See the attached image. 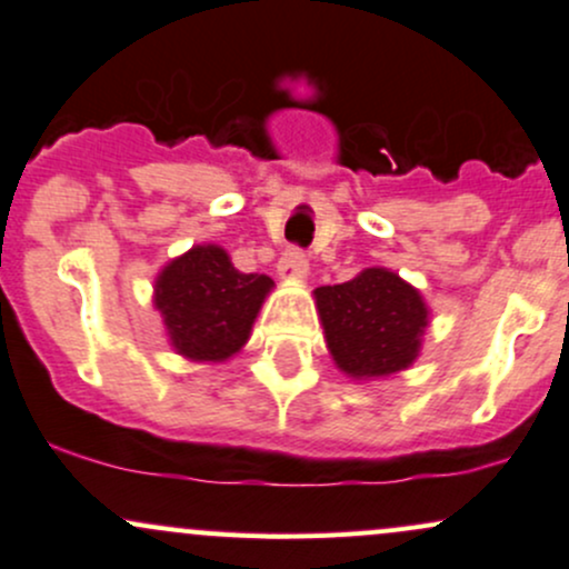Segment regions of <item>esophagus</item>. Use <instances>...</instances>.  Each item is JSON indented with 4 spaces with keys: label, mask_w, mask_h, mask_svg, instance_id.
<instances>
[{
    "label": "esophagus",
    "mask_w": 569,
    "mask_h": 569,
    "mask_svg": "<svg viewBox=\"0 0 569 569\" xmlns=\"http://www.w3.org/2000/svg\"><path fill=\"white\" fill-rule=\"evenodd\" d=\"M277 273L282 282H303L309 277V260H306L301 250H287L282 260H279Z\"/></svg>",
    "instance_id": "obj_1"
}]
</instances>
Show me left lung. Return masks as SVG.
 <instances>
[{
	"instance_id": "left-lung-1",
	"label": "left lung",
	"mask_w": 569,
	"mask_h": 569,
	"mask_svg": "<svg viewBox=\"0 0 569 569\" xmlns=\"http://www.w3.org/2000/svg\"><path fill=\"white\" fill-rule=\"evenodd\" d=\"M315 303L328 352L349 379H387L422 352L430 306L389 268L373 266L343 284L317 287Z\"/></svg>"
}]
</instances>
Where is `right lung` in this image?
Here are the masks:
<instances>
[{"instance_id": "obj_1", "label": "right lung", "mask_w": 569, "mask_h": 569, "mask_svg": "<svg viewBox=\"0 0 569 569\" xmlns=\"http://www.w3.org/2000/svg\"><path fill=\"white\" fill-rule=\"evenodd\" d=\"M273 290L266 273H241L220 244H193L156 277L152 306L171 349L190 362H226L250 341Z\"/></svg>"}]
</instances>
